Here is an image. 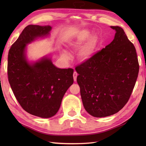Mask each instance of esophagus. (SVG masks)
I'll list each match as a JSON object with an SVG mask.
<instances>
[{"instance_id":"34e87169","label":"esophagus","mask_w":146,"mask_h":146,"mask_svg":"<svg viewBox=\"0 0 146 146\" xmlns=\"http://www.w3.org/2000/svg\"><path fill=\"white\" fill-rule=\"evenodd\" d=\"M73 79H74V81L76 82V78H77V76H78V73H77L76 71H74L73 73Z\"/></svg>"}]
</instances>
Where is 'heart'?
I'll return each mask as SVG.
<instances>
[{
    "label": "heart",
    "instance_id": "obj_1",
    "mask_svg": "<svg viewBox=\"0 0 146 146\" xmlns=\"http://www.w3.org/2000/svg\"><path fill=\"white\" fill-rule=\"evenodd\" d=\"M90 36V33L88 31H84L77 36L75 41H74L70 44V48L78 49L82 46L84 42ZM97 38L95 36H92L90 38L81 49H80L78 52V56L81 60H86L91 58L92 55L94 54L96 48L97 46ZM64 58L68 56V54L64 52L63 54Z\"/></svg>",
    "mask_w": 146,
    "mask_h": 146
}]
</instances>
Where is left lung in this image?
Returning a JSON list of instances; mask_svg holds the SVG:
<instances>
[{
  "label": "left lung",
  "mask_w": 146,
  "mask_h": 146,
  "mask_svg": "<svg viewBox=\"0 0 146 146\" xmlns=\"http://www.w3.org/2000/svg\"><path fill=\"white\" fill-rule=\"evenodd\" d=\"M111 28L116 31L113 41L75 68L83 106L95 117L111 115L125 106L139 71L133 43L120 27Z\"/></svg>",
  "instance_id": "8db88e82"
}]
</instances>
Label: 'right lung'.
Masks as SVG:
<instances>
[{"label":"right lung","instance_id":"1","mask_svg":"<svg viewBox=\"0 0 146 146\" xmlns=\"http://www.w3.org/2000/svg\"><path fill=\"white\" fill-rule=\"evenodd\" d=\"M51 30L50 26H27L8 54V80L15 97L27 112L42 118L58 112L64 94L73 83L72 68L56 67L49 58L33 64L26 60V44L49 35Z\"/></svg>","mask_w":146,"mask_h":146}]
</instances>
